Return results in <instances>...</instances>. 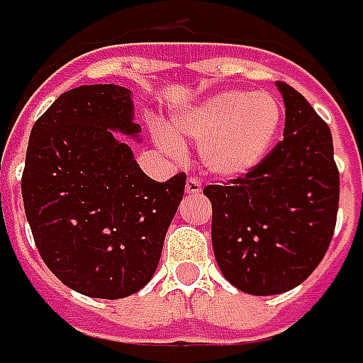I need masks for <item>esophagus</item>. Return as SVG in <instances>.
<instances>
[{"label":"esophagus","mask_w":363,"mask_h":363,"mask_svg":"<svg viewBox=\"0 0 363 363\" xmlns=\"http://www.w3.org/2000/svg\"><path fill=\"white\" fill-rule=\"evenodd\" d=\"M184 190H186V194H190V196L202 194V182L198 181V179H194V177H190L189 181H186V186H184Z\"/></svg>","instance_id":"obj_1"}]
</instances>
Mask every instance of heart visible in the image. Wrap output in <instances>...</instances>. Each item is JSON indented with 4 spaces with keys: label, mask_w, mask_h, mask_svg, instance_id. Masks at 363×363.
Segmentation results:
<instances>
[{
    "label": "heart",
    "mask_w": 363,
    "mask_h": 363,
    "mask_svg": "<svg viewBox=\"0 0 363 363\" xmlns=\"http://www.w3.org/2000/svg\"><path fill=\"white\" fill-rule=\"evenodd\" d=\"M283 125V107L269 92L223 90L177 109L169 133L157 134L165 150L181 152V142L198 144L206 173L233 181L262 165Z\"/></svg>",
    "instance_id": "b5f03b06"
}]
</instances>
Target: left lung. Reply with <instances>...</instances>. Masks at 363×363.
<instances>
[{
	"mask_svg": "<svg viewBox=\"0 0 363 363\" xmlns=\"http://www.w3.org/2000/svg\"><path fill=\"white\" fill-rule=\"evenodd\" d=\"M283 140L262 165L230 184H209L211 242L223 277L254 296L304 283L323 259L339 211L333 136L308 99L277 82Z\"/></svg>",
	"mask_w": 363,
	"mask_h": 363,
	"instance_id": "obj_1",
	"label": "left lung"
}]
</instances>
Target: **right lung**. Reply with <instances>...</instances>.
<instances>
[{"label": "right lung", "instance_id": "add662e5", "mask_svg": "<svg viewBox=\"0 0 363 363\" xmlns=\"http://www.w3.org/2000/svg\"><path fill=\"white\" fill-rule=\"evenodd\" d=\"M133 92L88 84L61 94L32 127L21 181L26 219L53 275L90 298L130 296L154 277L186 174L150 179Z\"/></svg>", "mask_w": 363, "mask_h": 363}]
</instances>
